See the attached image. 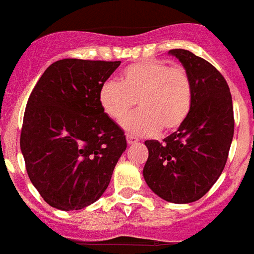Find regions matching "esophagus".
Segmentation results:
<instances>
[{"label":"esophagus","instance_id":"34e87169","mask_svg":"<svg viewBox=\"0 0 254 254\" xmlns=\"http://www.w3.org/2000/svg\"><path fill=\"white\" fill-rule=\"evenodd\" d=\"M137 141H138V138H137V137H134V135H130V134H127V144H129V145L135 144Z\"/></svg>","mask_w":254,"mask_h":254}]
</instances>
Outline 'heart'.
Segmentation results:
<instances>
[{
	"label": "heart",
	"instance_id": "obj_1",
	"mask_svg": "<svg viewBox=\"0 0 254 254\" xmlns=\"http://www.w3.org/2000/svg\"><path fill=\"white\" fill-rule=\"evenodd\" d=\"M140 110L123 123L137 135L179 129L190 113L193 89L189 74L181 66H169L164 61L148 60L127 66L120 81L108 80L98 89L102 112L120 123L134 108Z\"/></svg>",
	"mask_w": 254,
	"mask_h": 254
}]
</instances>
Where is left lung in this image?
<instances>
[{"label": "left lung", "mask_w": 254, "mask_h": 254, "mask_svg": "<svg viewBox=\"0 0 254 254\" xmlns=\"http://www.w3.org/2000/svg\"><path fill=\"white\" fill-rule=\"evenodd\" d=\"M189 74L193 102L187 121L164 138L145 141L144 179L158 197L173 204L200 200L225 168L235 133L232 94L225 78L206 60L173 49Z\"/></svg>", "instance_id": "obj_1"}]
</instances>
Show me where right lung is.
<instances>
[{"label": "right lung", "instance_id": "1", "mask_svg": "<svg viewBox=\"0 0 254 254\" xmlns=\"http://www.w3.org/2000/svg\"><path fill=\"white\" fill-rule=\"evenodd\" d=\"M120 64L60 60L29 97L21 152L29 179L53 208L80 210L96 202L127 149L124 130L98 104L100 85Z\"/></svg>", "mask_w": 254, "mask_h": 254}]
</instances>
